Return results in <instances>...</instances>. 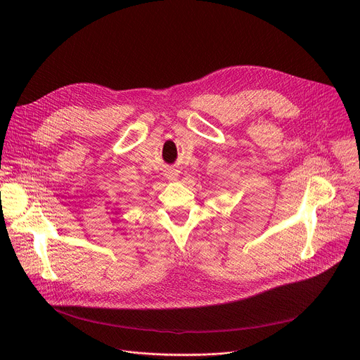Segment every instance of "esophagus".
Segmentation results:
<instances>
[{
	"instance_id": "1",
	"label": "esophagus",
	"mask_w": 360,
	"mask_h": 360,
	"mask_svg": "<svg viewBox=\"0 0 360 360\" xmlns=\"http://www.w3.org/2000/svg\"><path fill=\"white\" fill-rule=\"evenodd\" d=\"M165 175H167V178H168L169 181H176V178H178V171L174 169V168H168Z\"/></svg>"
}]
</instances>
